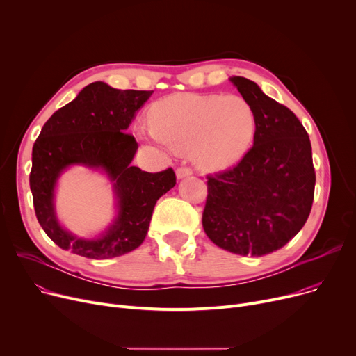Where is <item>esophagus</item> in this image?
<instances>
[{
    "mask_svg": "<svg viewBox=\"0 0 356 356\" xmlns=\"http://www.w3.org/2000/svg\"><path fill=\"white\" fill-rule=\"evenodd\" d=\"M193 173V170L191 167H177V170H176V176H177V179H184V177H188V176H191Z\"/></svg>",
    "mask_w": 356,
    "mask_h": 356,
    "instance_id": "1",
    "label": "esophagus"
}]
</instances>
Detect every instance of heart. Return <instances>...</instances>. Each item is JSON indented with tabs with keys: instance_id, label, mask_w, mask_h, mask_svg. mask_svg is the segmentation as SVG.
Instances as JSON below:
<instances>
[{
	"instance_id": "obj_1",
	"label": "heart",
	"mask_w": 356,
	"mask_h": 356,
	"mask_svg": "<svg viewBox=\"0 0 356 356\" xmlns=\"http://www.w3.org/2000/svg\"><path fill=\"white\" fill-rule=\"evenodd\" d=\"M154 137L176 152H191L204 170H222L238 163L255 134V112L236 95L177 93L149 109Z\"/></svg>"
}]
</instances>
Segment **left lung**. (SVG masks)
<instances>
[{"mask_svg":"<svg viewBox=\"0 0 356 356\" xmlns=\"http://www.w3.org/2000/svg\"><path fill=\"white\" fill-rule=\"evenodd\" d=\"M231 82L255 112L254 145L235 167L208 176L202 225L219 248L261 257L284 247L310 215L312 145L287 106L247 78Z\"/></svg>","mask_w":356,"mask_h":356,"instance_id":"1","label":"left lung"}]
</instances>
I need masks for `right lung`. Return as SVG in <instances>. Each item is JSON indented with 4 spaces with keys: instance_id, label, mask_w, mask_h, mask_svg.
Wrapping results in <instances>:
<instances>
[{
    "instance_id": "1",
    "label": "right lung",
    "mask_w": 356,
    "mask_h": 356,
    "mask_svg": "<svg viewBox=\"0 0 356 356\" xmlns=\"http://www.w3.org/2000/svg\"><path fill=\"white\" fill-rule=\"evenodd\" d=\"M152 93L93 82L43 125L33 145L30 189L37 220L62 250L105 259L134 251L143 244L156 202L176 184L172 167L148 173L131 165L138 144L125 131ZM73 163L99 168L115 183L119 215L106 234L95 240L76 238L55 218L54 186Z\"/></svg>"
}]
</instances>
